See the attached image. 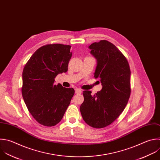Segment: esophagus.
I'll list each match as a JSON object with an SVG mask.
<instances>
[{"instance_id":"34e87169","label":"esophagus","mask_w":160,"mask_h":160,"mask_svg":"<svg viewBox=\"0 0 160 160\" xmlns=\"http://www.w3.org/2000/svg\"><path fill=\"white\" fill-rule=\"evenodd\" d=\"M75 93H77V94H80V93H82V92L81 90L78 89V88H76L75 90Z\"/></svg>"}]
</instances>
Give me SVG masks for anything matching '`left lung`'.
<instances>
[{
    "label": "left lung",
    "mask_w": 160,
    "mask_h": 160,
    "mask_svg": "<svg viewBox=\"0 0 160 160\" xmlns=\"http://www.w3.org/2000/svg\"><path fill=\"white\" fill-rule=\"evenodd\" d=\"M88 48L97 62L94 77L100 79L102 88L93 96L91 91H83L80 110L88 125L99 129L112 124L125 109L131 94V70L126 58L109 41L101 40Z\"/></svg>",
    "instance_id": "obj_1"
}]
</instances>
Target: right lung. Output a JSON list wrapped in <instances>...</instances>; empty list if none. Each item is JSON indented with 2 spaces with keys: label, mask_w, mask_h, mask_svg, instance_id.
I'll return each mask as SVG.
<instances>
[{
  "label": "right lung",
  "mask_w": 160,
  "mask_h": 160,
  "mask_svg": "<svg viewBox=\"0 0 160 160\" xmlns=\"http://www.w3.org/2000/svg\"><path fill=\"white\" fill-rule=\"evenodd\" d=\"M70 48L62 44L42 46L24 68L22 97L32 116L41 125L51 127L59 123L75 93L73 88L54 85L55 77L68 70Z\"/></svg>",
  "instance_id": "add662e5"
}]
</instances>
